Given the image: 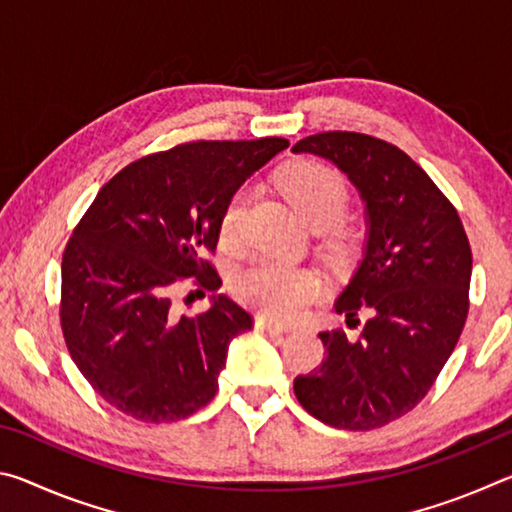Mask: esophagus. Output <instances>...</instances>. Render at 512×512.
<instances>
[{"instance_id": "obj_1", "label": "esophagus", "mask_w": 512, "mask_h": 512, "mask_svg": "<svg viewBox=\"0 0 512 512\" xmlns=\"http://www.w3.org/2000/svg\"><path fill=\"white\" fill-rule=\"evenodd\" d=\"M255 325H257L259 329H264V332H268V334H289V332H291L289 327H284V325H280V323H273V320L266 318V316H259V318L255 320Z\"/></svg>"}]
</instances>
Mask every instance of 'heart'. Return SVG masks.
Returning a JSON list of instances; mask_svg holds the SVG:
<instances>
[{
    "mask_svg": "<svg viewBox=\"0 0 512 512\" xmlns=\"http://www.w3.org/2000/svg\"><path fill=\"white\" fill-rule=\"evenodd\" d=\"M280 187L309 228L329 230L348 210V185L336 169L320 162H298L280 173ZM246 192L230 198L221 214V239L235 244L246 216ZM239 298L262 314L280 320L300 316L318 296L320 282L307 268L262 259L237 277Z\"/></svg>",
    "mask_w": 512,
    "mask_h": 512,
    "instance_id": "obj_1",
    "label": "heart"
}]
</instances>
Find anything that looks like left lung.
Returning a JSON list of instances; mask_svg holds the SVG:
<instances>
[{
	"label": "left lung",
	"instance_id": "1",
	"mask_svg": "<svg viewBox=\"0 0 512 512\" xmlns=\"http://www.w3.org/2000/svg\"><path fill=\"white\" fill-rule=\"evenodd\" d=\"M293 153L329 160L366 207V244L336 314L359 339L320 332L327 357L293 381L298 402L336 429L368 431L418 404L454 352L467 318L470 241L454 205L409 155L361 133H318Z\"/></svg>",
	"mask_w": 512,
	"mask_h": 512
}]
</instances>
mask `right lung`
I'll list each match as a JSON object with an SVG mask.
<instances>
[{
	"instance_id": "right-lung-1",
	"label": "right lung",
	"mask_w": 512,
	"mask_h": 512,
	"mask_svg": "<svg viewBox=\"0 0 512 512\" xmlns=\"http://www.w3.org/2000/svg\"><path fill=\"white\" fill-rule=\"evenodd\" d=\"M289 140L192 142L146 155L99 189L63 255L60 325L90 386L142 422H176L212 400L228 345L253 316L216 293L221 214ZM180 276L213 291L192 319L170 311ZM205 296V293H203Z\"/></svg>"
}]
</instances>
